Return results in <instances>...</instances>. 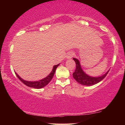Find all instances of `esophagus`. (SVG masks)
Here are the masks:
<instances>
[{"instance_id":"34e87169","label":"esophagus","mask_w":125,"mask_h":125,"mask_svg":"<svg viewBox=\"0 0 125 125\" xmlns=\"http://www.w3.org/2000/svg\"><path fill=\"white\" fill-rule=\"evenodd\" d=\"M73 56H74V53L69 52L67 55V58L68 59H71V58Z\"/></svg>"}]
</instances>
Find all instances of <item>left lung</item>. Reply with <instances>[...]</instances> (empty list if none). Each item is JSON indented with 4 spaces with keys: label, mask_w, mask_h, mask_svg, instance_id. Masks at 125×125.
I'll list each match as a JSON object with an SVG mask.
<instances>
[{
    "label": "left lung",
    "mask_w": 125,
    "mask_h": 125,
    "mask_svg": "<svg viewBox=\"0 0 125 125\" xmlns=\"http://www.w3.org/2000/svg\"><path fill=\"white\" fill-rule=\"evenodd\" d=\"M73 59L74 60L76 64V70H75L74 73H73V77L77 81V83L81 85L91 86V85L96 84L99 82L102 81L106 76L109 71H107L106 73L100 77H94L89 76L83 71L81 65H80V61L77 59H75V58H73Z\"/></svg>",
    "instance_id": "1"
}]
</instances>
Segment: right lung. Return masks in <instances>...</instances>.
Masks as SVG:
<instances>
[{
  "instance_id": "obj_1",
  "label": "right lung",
  "mask_w": 125,
  "mask_h": 125,
  "mask_svg": "<svg viewBox=\"0 0 125 125\" xmlns=\"http://www.w3.org/2000/svg\"><path fill=\"white\" fill-rule=\"evenodd\" d=\"M60 64H57L56 65H54L52 71L51 72V73L49 74L48 76L47 77H46L45 78H44V79H42L40 80V81H25L22 79V78L20 77L19 76V75L17 74L16 73H15L16 76L18 77V78L19 79L20 81H21L22 83H23L24 84H25V85H27V86L31 87V88H36V89H41L42 88H43L46 85L48 84V83L51 81V80L52 79L53 77L54 76V73L56 72V68H57V66L59 65Z\"/></svg>"
}]
</instances>
